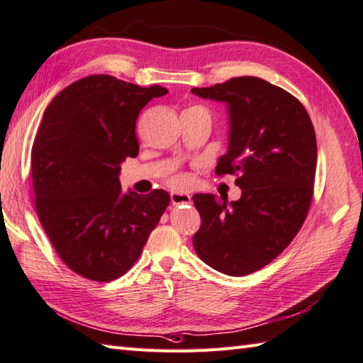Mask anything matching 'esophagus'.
<instances>
[{"mask_svg": "<svg viewBox=\"0 0 363 363\" xmlns=\"http://www.w3.org/2000/svg\"><path fill=\"white\" fill-rule=\"evenodd\" d=\"M170 201L173 206H178V204H190L191 202V198L190 195H187V193H170Z\"/></svg>", "mask_w": 363, "mask_h": 363, "instance_id": "esophagus-1", "label": "esophagus"}]
</instances>
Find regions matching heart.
I'll return each instance as SVG.
<instances>
[{
  "instance_id": "1",
  "label": "heart",
  "mask_w": 363,
  "mask_h": 363,
  "mask_svg": "<svg viewBox=\"0 0 363 363\" xmlns=\"http://www.w3.org/2000/svg\"><path fill=\"white\" fill-rule=\"evenodd\" d=\"M168 182H170V185H173V187H176V189H182L189 184V176L185 173H176L172 176L170 179H168Z\"/></svg>"
}]
</instances>
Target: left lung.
<instances>
[{
	"label": "left lung",
	"instance_id": "obj_1",
	"mask_svg": "<svg viewBox=\"0 0 363 363\" xmlns=\"http://www.w3.org/2000/svg\"><path fill=\"white\" fill-rule=\"evenodd\" d=\"M193 94L229 106V151L215 173L235 174L241 198L193 196L201 216L198 257L225 275H249L289 246L314 196L317 140L297 97L258 77H233Z\"/></svg>",
	"mask_w": 363,
	"mask_h": 363
}]
</instances>
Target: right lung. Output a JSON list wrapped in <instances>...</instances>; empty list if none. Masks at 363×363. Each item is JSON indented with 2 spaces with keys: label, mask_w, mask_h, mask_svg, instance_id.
<instances>
[{
  "label": "right lung",
  "mask_w": 363,
  "mask_h": 363,
  "mask_svg": "<svg viewBox=\"0 0 363 363\" xmlns=\"http://www.w3.org/2000/svg\"><path fill=\"white\" fill-rule=\"evenodd\" d=\"M97 74L52 99L30 151L37 216L58 257L92 281H113L133 267L170 195H123L121 164L136 157V121L167 94Z\"/></svg>",
  "instance_id": "right-lung-1"
}]
</instances>
